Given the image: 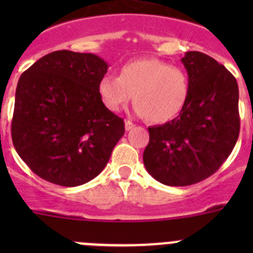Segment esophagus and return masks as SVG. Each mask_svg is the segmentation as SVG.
Instances as JSON below:
<instances>
[{
	"instance_id": "obj_1",
	"label": "esophagus",
	"mask_w": 253,
	"mask_h": 253,
	"mask_svg": "<svg viewBox=\"0 0 253 253\" xmlns=\"http://www.w3.org/2000/svg\"><path fill=\"white\" fill-rule=\"evenodd\" d=\"M134 126H135V125H134L131 122H129V120H126V122H125V130H126V131L131 130Z\"/></svg>"
}]
</instances>
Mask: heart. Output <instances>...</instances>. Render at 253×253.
<instances>
[{"label": "heart", "mask_w": 253, "mask_h": 253, "mask_svg": "<svg viewBox=\"0 0 253 253\" xmlns=\"http://www.w3.org/2000/svg\"><path fill=\"white\" fill-rule=\"evenodd\" d=\"M189 91L185 69L156 58L129 62L119 77L106 75L99 84L100 99L109 110H122L134 94L135 114L153 123L173 119L186 104Z\"/></svg>", "instance_id": "heart-1"}]
</instances>
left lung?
Instances as JSON below:
<instances>
[{"label":"left lung","instance_id":"left-lung-1","mask_svg":"<svg viewBox=\"0 0 253 253\" xmlns=\"http://www.w3.org/2000/svg\"><path fill=\"white\" fill-rule=\"evenodd\" d=\"M181 62L190 91L175 119L151 126L143 162L169 186H187L211 176L233 151L240 134L238 84L214 58L186 51Z\"/></svg>","mask_w":253,"mask_h":253}]
</instances>
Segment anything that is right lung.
Returning <instances> with one entry per match:
<instances>
[{
	"mask_svg": "<svg viewBox=\"0 0 253 253\" xmlns=\"http://www.w3.org/2000/svg\"><path fill=\"white\" fill-rule=\"evenodd\" d=\"M109 64L92 53L58 50L22 73L11 135L34 173L60 186L84 185L105 169L124 122L99 95Z\"/></svg>",
	"mask_w": 253,
	"mask_h": 253,
	"instance_id": "1",
	"label": "right lung"
}]
</instances>
